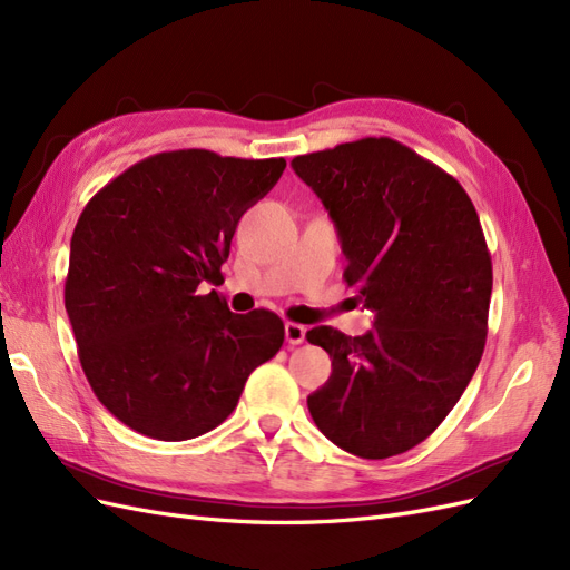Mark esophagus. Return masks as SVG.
<instances>
[{
    "instance_id": "obj_1",
    "label": "esophagus",
    "mask_w": 570,
    "mask_h": 570,
    "mask_svg": "<svg viewBox=\"0 0 570 570\" xmlns=\"http://www.w3.org/2000/svg\"><path fill=\"white\" fill-rule=\"evenodd\" d=\"M304 337H306V327L302 323H295V321H287L285 323V340H287V344H292V347H295V344L304 342Z\"/></svg>"
}]
</instances>
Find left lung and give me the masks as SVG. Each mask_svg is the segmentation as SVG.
Masks as SVG:
<instances>
[{"instance_id":"1","label":"left lung","mask_w":570,"mask_h":570,"mask_svg":"<svg viewBox=\"0 0 570 570\" xmlns=\"http://www.w3.org/2000/svg\"><path fill=\"white\" fill-rule=\"evenodd\" d=\"M331 214L344 281L375 314L350 337L318 325L306 340L333 358L308 413L340 450L387 459L421 444L454 409L488 337L492 258L456 178L390 137L292 159Z\"/></svg>"}]
</instances>
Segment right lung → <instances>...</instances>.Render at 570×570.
<instances>
[{
    "instance_id": "right-lung-1",
    "label": "right lung",
    "mask_w": 570,
    "mask_h": 570,
    "mask_svg": "<svg viewBox=\"0 0 570 570\" xmlns=\"http://www.w3.org/2000/svg\"><path fill=\"white\" fill-rule=\"evenodd\" d=\"M285 159L209 149L137 161L85 206L63 302L85 377L135 433L180 442L237 406L249 373L283 347L266 308L233 314L209 285L243 214L271 193Z\"/></svg>"
}]
</instances>
